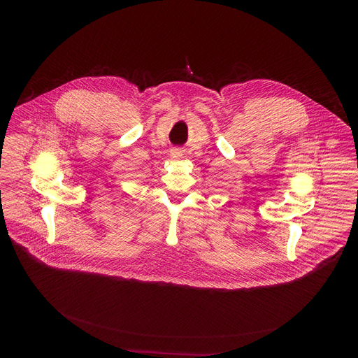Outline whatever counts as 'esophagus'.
<instances>
[{
	"label": "esophagus",
	"mask_w": 358,
	"mask_h": 358,
	"mask_svg": "<svg viewBox=\"0 0 358 358\" xmlns=\"http://www.w3.org/2000/svg\"><path fill=\"white\" fill-rule=\"evenodd\" d=\"M170 156H171L173 159H180V157H182V151H181L180 148H173V150L170 151Z\"/></svg>",
	"instance_id": "1"
}]
</instances>
